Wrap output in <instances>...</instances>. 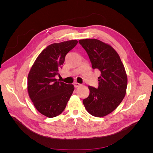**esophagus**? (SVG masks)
<instances>
[{"mask_svg": "<svg viewBox=\"0 0 153 153\" xmlns=\"http://www.w3.org/2000/svg\"><path fill=\"white\" fill-rule=\"evenodd\" d=\"M81 85H82V84H79V83H77V82H75V83H74V86H75V88H77V87H80V86H81Z\"/></svg>", "mask_w": 153, "mask_h": 153, "instance_id": "34e87169", "label": "esophagus"}]
</instances>
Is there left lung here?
<instances>
[{
  "mask_svg": "<svg viewBox=\"0 0 153 153\" xmlns=\"http://www.w3.org/2000/svg\"><path fill=\"white\" fill-rule=\"evenodd\" d=\"M85 49L92 68L101 72L98 87L89 86V95L83 100L87 111L94 117H101L112 112L124 99L128 78L117 52L112 46L96 39L78 41Z\"/></svg>",
  "mask_w": 153,
  "mask_h": 153,
  "instance_id": "1",
  "label": "left lung"
}]
</instances>
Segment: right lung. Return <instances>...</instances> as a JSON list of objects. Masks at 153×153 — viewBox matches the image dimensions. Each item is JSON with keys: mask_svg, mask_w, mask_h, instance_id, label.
Wrapping results in <instances>:
<instances>
[{"mask_svg": "<svg viewBox=\"0 0 153 153\" xmlns=\"http://www.w3.org/2000/svg\"><path fill=\"white\" fill-rule=\"evenodd\" d=\"M77 40L53 43L36 58L27 77V90L35 108L46 117L52 118L65 109L74 91L73 85L59 82L55 76L63 64L66 54L75 47Z\"/></svg>", "mask_w": 153, "mask_h": 153, "instance_id": "obj_1", "label": "right lung"}]
</instances>
